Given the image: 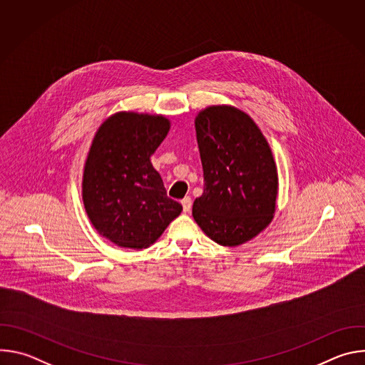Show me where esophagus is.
<instances>
[{
    "label": "esophagus",
    "mask_w": 365,
    "mask_h": 365,
    "mask_svg": "<svg viewBox=\"0 0 365 365\" xmlns=\"http://www.w3.org/2000/svg\"><path fill=\"white\" fill-rule=\"evenodd\" d=\"M182 206H183V211H185V212H189V211L192 210V199H190L189 196L183 197V199H182Z\"/></svg>",
    "instance_id": "obj_1"
}]
</instances>
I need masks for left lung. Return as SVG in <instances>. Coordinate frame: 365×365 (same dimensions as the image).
Here are the masks:
<instances>
[{
	"label": "left lung",
	"instance_id": "8db88e82",
	"mask_svg": "<svg viewBox=\"0 0 365 365\" xmlns=\"http://www.w3.org/2000/svg\"><path fill=\"white\" fill-rule=\"evenodd\" d=\"M203 193L192 215L224 247H238L269 227L279 193L270 144L254 120L232 106H211L195 118Z\"/></svg>",
	"mask_w": 365,
	"mask_h": 365
}]
</instances>
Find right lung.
<instances>
[{
  "mask_svg": "<svg viewBox=\"0 0 365 365\" xmlns=\"http://www.w3.org/2000/svg\"><path fill=\"white\" fill-rule=\"evenodd\" d=\"M169 130L165 115L121 111L93 135L83 166L82 200L98 234L118 247H150L182 212L150 160Z\"/></svg>",
  "mask_w": 365,
  "mask_h": 365,
  "instance_id": "1",
  "label": "right lung"
}]
</instances>
